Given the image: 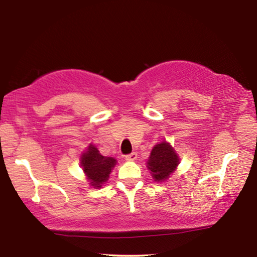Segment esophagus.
<instances>
[{
    "label": "esophagus",
    "instance_id": "34e87169",
    "mask_svg": "<svg viewBox=\"0 0 257 257\" xmlns=\"http://www.w3.org/2000/svg\"><path fill=\"white\" fill-rule=\"evenodd\" d=\"M125 160H127V161H135V160H137V153H135V152H133L132 154L125 155Z\"/></svg>",
    "mask_w": 257,
    "mask_h": 257
}]
</instances>
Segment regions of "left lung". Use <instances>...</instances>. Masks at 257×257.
Wrapping results in <instances>:
<instances>
[{
	"label": "left lung",
	"instance_id": "left-lung-1",
	"mask_svg": "<svg viewBox=\"0 0 257 257\" xmlns=\"http://www.w3.org/2000/svg\"><path fill=\"white\" fill-rule=\"evenodd\" d=\"M180 163L179 155L170 143L163 141L158 143L152 150L150 158L146 162L154 181L162 182L168 180L173 172L177 170Z\"/></svg>",
	"mask_w": 257,
	"mask_h": 257
}]
</instances>
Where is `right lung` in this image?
Returning a JSON list of instances; mask_svg holds the SVG:
<instances>
[{"mask_svg": "<svg viewBox=\"0 0 257 257\" xmlns=\"http://www.w3.org/2000/svg\"><path fill=\"white\" fill-rule=\"evenodd\" d=\"M79 161L88 184L96 189L101 188L108 180L110 173L116 164L114 158L103 156L93 144H89L82 152Z\"/></svg>", "mask_w": 257, "mask_h": 257, "instance_id": "add662e5", "label": "right lung"}]
</instances>
